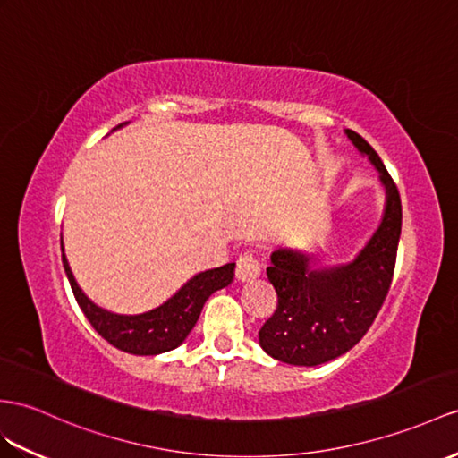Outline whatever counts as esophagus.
I'll use <instances>...</instances> for the list:
<instances>
[{
  "mask_svg": "<svg viewBox=\"0 0 458 458\" xmlns=\"http://www.w3.org/2000/svg\"><path fill=\"white\" fill-rule=\"evenodd\" d=\"M260 276V264L252 254H241L237 260V277L241 282H252Z\"/></svg>",
  "mask_w": 458,
  "mask_h": 458,
  "instance_id": "1",
  "label": "esophagus"
}]
</instances>
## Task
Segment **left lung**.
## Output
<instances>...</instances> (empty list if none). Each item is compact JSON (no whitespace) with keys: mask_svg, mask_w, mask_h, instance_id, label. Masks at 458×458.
Segmentation results:
<instances>
[{"mask_svg":"<svg viewBox=\"0 0 458 458\" xmlns=\"http://www.w3.org/2000/svg\"><path fill=\"white\" fill-rule=\"evenodd\" d=\"M345 136L378 171L386 194L383 219L348 264L315 267L303 250L284 247L272 252L266 274L277 293V307L259 340L267 355L289 365L315 367L350 352L373 325L393 282L403 229L398 188L360 133L345 130Z\"/></svg>","mask_w":458,"mask_h":458,"instance_id":"obj_1","label":"left lung"}]
</instances>
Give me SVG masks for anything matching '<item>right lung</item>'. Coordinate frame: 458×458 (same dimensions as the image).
Here are the masks:
<instances>
[{
  "instance_id": "obj_1",
  "label": "right lung",
  "mask_w": 458,
  "mask_h": 458,
  "mask_svg": "<svg viewBox=\"0 0 458 458\" xmlns=\"http://www.w3.org/2000/svg\"><path fill=\"white\" fill-rule=\"evenodd\" d=\"M126 124L128 122L116 126L114 130ZM62 262L77 305L81 307L91 327L114 348L133 355H157L178 348L196 327L209 295L227 287L235 277V262L211 267V270L192 276L163 305L140 315H118L95 305L83 293V289L77 285L68 259L64 254V242Z\"/></svg>"
}]
</instances>
